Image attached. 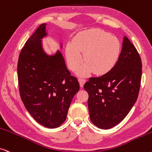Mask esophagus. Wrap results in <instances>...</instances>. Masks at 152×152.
<instances>
[{"label": "esophagus", "mask_w": 152, "mask_h": 152, "mask_svg": "<svg viewBox=\"0 0 152 152\" xmlns=\"http://www.w3.org/2000/svg\"><path fill=\"white\" fill-rule=\"evenodd\" d=\"M78 81H79V83H80V87L81 88L83 87L84 83H85V82H86V80H83V79H79Z\"/></svg>", "instance_id": "esophagus-1"}]
</instances>
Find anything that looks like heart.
<instances>
[{
  "instance_id": "1",
  "label": "heart",
  "mask_w": 152,
  "mask_h": 152,
  "mask_svg": "<svg viewBox=\"0 0 152 152\" xmlns=\"http://www.w3.org/2000/svg\"><path fill=\"white\" fill-rule=\"evenodd\" d=\"M121 45L117 37L100 29H89L79 33L66 48V57L69 68L78 75L88 77L92 72L97 75L107 74L113 68L119 58Z\"/></svg>"
}]
</instances>
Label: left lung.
<instances>
[{"label":"left lung","instance_id":"obj_1","mask_svg":"<svg viewBox=\"0 0 152 152\" xmlns=\"http://www.w3.org/2000/svg\"><path fill=\"white\" fill-rule=\"evenodd\" d=\"M142 77V61L135 47L124 36L118 61L109 72L91 77L84 88L88 94L90 119L110 129L126 117L136 102Z\"/></svg>","mask_w":152,"mask_h":152}]
</instances>
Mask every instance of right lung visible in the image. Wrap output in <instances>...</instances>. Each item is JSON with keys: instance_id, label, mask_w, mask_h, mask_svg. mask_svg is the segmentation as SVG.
Returning <instances> with one entry per match:
<instances>
[{"instance_id": "right-lung-1", "label": "right lung", "mask_w": 152, "mask_h": 152, "mask_svg": "<svg viewBox=\"0 0 152 152\" xmlns=\"http://www.w3.org/2000/svg\"><path fill=\"white\" fill-rule=\"evenodd\" d=\"M47 36L46 23H42L21 51L17 75L26 110L41 125L54 129L66 121L80 84L77 78L70 75L60 51L52 54L45 52L42 39ZM59 45L62 49L63 43Z\"/></svg>"}]
</instances>
